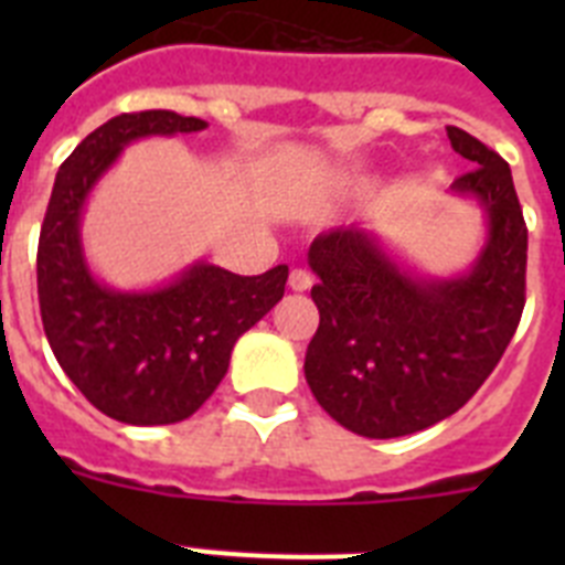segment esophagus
Masks as SVG:
<instances>
[{"mask_svg":"<svg viewBox=\"0 0 565 565\" xmlns=\"http://www.w3.org/2000/svg\"><path fill=\"white\" fill-rule=\"evenodd\" d=\"M311 286H313L311 274L302 271V268H294V271L288 274V288H291V291H308Z\"/></svg>","mask_w":565,"mask_h":565,"instance_id":"obj_1","label":"esophagus"}]
</instances>
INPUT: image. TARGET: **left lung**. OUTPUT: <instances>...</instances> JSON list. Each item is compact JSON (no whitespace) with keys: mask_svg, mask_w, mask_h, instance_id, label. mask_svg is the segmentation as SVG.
<instances>
[{"mask_svg":"<svg viewBox=\"0 0 565 565\" xmlns=\"http://www.w3.org/2000/svg\"><path fill=\"white\" fill-rule=\"evenodd\" d=\"M447 135L476 167L450 186L483 214L472 266L433 277L356 223L322 232L308 252L319 328L306 382L322 411L356 436H411L461 411L521 322L526 223L509 163L463 129Z\"/></svg>","mask_w":565,"mask_h":565,"instance_id":"1","label":"left lung"}]
</instances>
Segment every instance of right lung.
Instances as JSON below:
<instances>
[{
  "label": "right lung",
  "instance_id": "add662e5",
  "mask_svg": "<svg viewBox=\"0 0 565 565\" xmlns=\"http://www.w3.org/2000/svg\"><path fill=\"white\" fill-rule=\"evenodd\" d=\"M206 127L169 109L109 118L62 163L39 234V308L50 348L89 404L135 427L192 416L226 376L237 339L286 291L288 266L239 277L194 259L152 288H113L89 268L84 209L124 149Z\"/></svg>",
  "mask_w": 565,
  "mask_h": 565
}]
</instances>
